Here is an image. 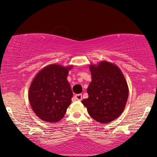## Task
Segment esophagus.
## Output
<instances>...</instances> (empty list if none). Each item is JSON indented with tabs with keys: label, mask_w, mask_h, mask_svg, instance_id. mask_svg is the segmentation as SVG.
<instances>
[{
	"label": "esophagus",
	"mask_w": 157,
	"mask_h": 157,
	"mask_svg": "<svg viewBox=\"0 0 157 157\" xmlns=\"http://www.w3.org/2000/svg\"><path fill=\"white\" fill-rule=\"evenodd\" d=\"M75 99L78 100V101H81L82 100V94H76L75 95Z\"/></svg>",
	"instance_id": "esophagus-1"
}]
</instances>
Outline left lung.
Instances as JSON below:
<instances>
[{"label":"left lung","mask_w":157,"mask_h":157,"mask_svg":"<svg viewBox=\"0 0 157 157\" xmlns=\"http://www.w3.org/2000/svg\"><path fill=\"white\" fill-rule=\"evenodd\" d=\"M92 81L87 88L88 98L82 103L90 117L101 123L116 119L125 108L128 98V83L115 63L101 61L90 64Z\"/></svg>","instance_id":"obj_1"}]
</instances>
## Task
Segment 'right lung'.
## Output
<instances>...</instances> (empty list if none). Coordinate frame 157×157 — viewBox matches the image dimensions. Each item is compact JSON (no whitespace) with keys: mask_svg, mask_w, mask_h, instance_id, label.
<instances>
[{"mask_svg":"<svg viewBox=\"0 0 157 157\" xmlns=\"http://www.w3.org/2000/svg\"><path fill=\"white\" fill-rule=\"evenodd\" d=\"M72 67L53 63L41 69L33 78L29 88V101L41 120L56 122L64 116L73 96L67 78Z\"/></svg>","mask_w":157,"mask_h":157,"instance_id":"1","label":"right lung"}]
</instances>
